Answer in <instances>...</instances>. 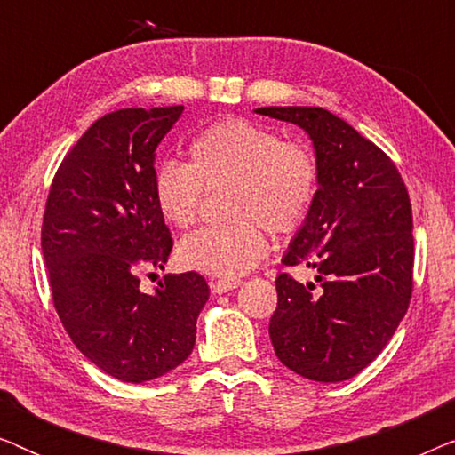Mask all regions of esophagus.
<instances>
[{"label": "esophagus", "instance_id": "obj_1", "mask_svg": "<svg viewBox=\"0 0 455 455\" xmlns=\"http://www.w3.org/2000/svg\"><path fill=\"white\" fill-rule=\"evenodd\" d=\"M242 283V279H211L209 285L213 294H226L229 290H235Z\"/></svg>", "mask_w": 455, "mask_h": 455}]
</instances>
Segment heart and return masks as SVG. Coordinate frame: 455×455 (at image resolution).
Returning a JSON list of instances; mask_svg holds the SVG:
<instances>
[{
    "label": "heart",
    "instance_id": "b5f03b06",
    "mask_svg": "<svg viewBox=\"0 0 455 455\" xmlns=\"http://www.w3.org/2000/svg\"><path fill=\"white\" fill-rule=\"evenodd\" d=\"M229 184V226H204L178 246L180 263L217 277H238L269 252V234H291L307 220L319 190V161L310 147L282 140L275 130L244 117L211 124L190 142V165L161 161L155 203L176 228L201 211L204 188Z\"/></svg>",
    "mask_w": 455,
    "mask_h": 455
}]
</instances>
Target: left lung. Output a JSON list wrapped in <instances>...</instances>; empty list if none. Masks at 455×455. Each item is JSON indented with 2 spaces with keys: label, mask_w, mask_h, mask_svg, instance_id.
<instances>
[{
  "label": "left lung",
  "mask_w": 455,
  "mask_h": 455,
  "mask_svg": "<svg viewBox=\"0 0 455 455\" xmlns=\"http://www.w3.org/2000/svg\"><path fill=\"white\" fill-rule=\"evenodd\" d=\"M300 126L319 161L313 209L283 265L304 263L315 283L277 275L269 335L275 356L304 379L339 383L375 360L412 296V207L387 155L323 108H259Z\"/></svg>",
  "instance_id": "8db88e82"
}]
</instances>
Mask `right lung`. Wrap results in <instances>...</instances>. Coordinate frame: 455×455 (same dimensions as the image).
Instances as JSON below:
<instances>
[{
  "label": "right lung",
  "mask_w": 455,
  "mask_h": 455,
  "mask_svg": "<svg viewBox=\"0 0 455 455\" xmlns=\"http://www.w3.org/2000/svg\"><path fill=\"white\" fill-rule=\"evenodd\" d=\"M184 105L99 117L61 161L41 229L49 288L80 352L124 383H145L190 356L209 285L165 275L153 294L140 273L164 269L173 240L155 203V151Z\"/></svg>",
  "instance_id": "add662e5"
}]
</instances>
